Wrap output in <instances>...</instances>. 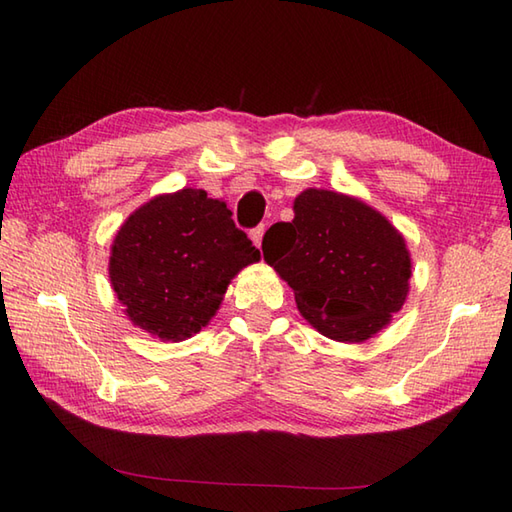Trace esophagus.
Wrapping results in <instances>:
<instances>
[{
    "label": "esophagus",
    "instance_id": "obj_1",
    "mask_svg": "<svg viewBox=\"0 0 512 512\" xmlns=\"http://www.w3.org/2000/svg\"><path fill=\"white\" fill-rule=\"evenodd\" d=\"M264 224H259V226H255V228H250V239H253V244L259 248L262 246V239H264Z\"/></svg>",
    "mask_w": 512,
    "mask_h": 512
}]
</instances>
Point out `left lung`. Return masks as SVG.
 Instances as JSON below:
<instances>
[{
    "mask_svg": "<svg viewBox=\"0 0 512 512\" xmlns=\"http://www.w3.org/2000/svg\"><path fill=\"white\" fill-rule=\"evenodd\" d=\"M262 250L295 290L299 312L328 339H372L407 299L405 239L372 206L347 195L303 191L295 220L270 226Z\"/></svg>",
    "mask_w": 512,
    "mask_h": 512,
    "instance_id": "1",
    "label": "left lung"
}]
</instances>
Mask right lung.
<instances>
[{"instance_id": "1", "label": "right lung", "mask_w": 512, "mask_h": 512, "mask_svg": "<svg viewBox=\"0 0 512 512\" xmlns=\"http://www.w3.org/2000/svg\"><path fill=\"white\" fill-rule=\"evenodd\" d=\"M259 257L224 202L182 189L127 217L110 279L129 319L162 341H182L211 321L228 281Z\"/></svg>"}]
</instances>
